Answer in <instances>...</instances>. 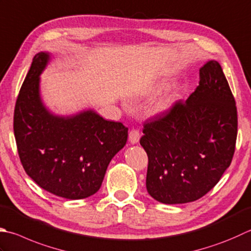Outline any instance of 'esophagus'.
<instances>
[{"mask_svg":"<svg viewBox=\"0 0 251 251\" xmlns=\"http://www.w3.org/2000/svg\"><path fill=\"white\" fill-rule=\"evenodd\" d=\"M140 139V131L138 129H131L129 131V142L132 145L137 144Z\"/></svg>","mask_w":251,"mask_h":251,"instance_id":"1","label":"esophagus"}]
</instances>
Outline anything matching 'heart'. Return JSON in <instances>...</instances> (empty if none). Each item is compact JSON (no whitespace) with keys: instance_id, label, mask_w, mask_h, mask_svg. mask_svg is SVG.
Segmentation results:
<instances>
[{"instance_id":"b5f03b06","label":"heart","mask_w":251,"mask_h":251,"mask_svg":"<svg viewBox=\"0 0 251 251\" xmlns=\"http://www.w3.org/2000/svg\"><path fill=\"white\" fill-rule=\"evenodd\" d=\"M158 89H161V87H158Z\"/></svg>"}]
</instances>
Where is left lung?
I'll use <instances>...</instances> for the list:
<instances>
[{"label": "left lung", "instance_id": "obj_1", "mask_svg": "<svg viewBox=\"0 0 251 251\" xmlns=\"http://www.w3.org/2000/svg\"><path fill=\"white\" fill-rule=\"evenodd\" d=\"M199 86L185 102L145 123L140 145L148 154L147 190L166 204L187 203L209 193L232 162L237 109L220 64L199 71Z\"/></svg>", "mask_w": 251, "mask_h": 251}]
</instances>
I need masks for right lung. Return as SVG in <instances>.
<instances>
[{
    "label": "right lung",
    "mask_w": 251,
    "mask_h": 251,
    "mask_svg": "<svg viewBox=\"0 0 251 251\" xmlns=\"http://www.w3.org/2000/svg\"><path fill=\"white\" fill-rule=\"evenodd\" d=\"M50 55H34L14 111L19 159L29 177L58 197L83 199L100 189L107 165L126 145L128 128L95 111L53 115L43 105L40 74Z\"/></svg>",
    "instance_id": "1"
}]
</instances>
